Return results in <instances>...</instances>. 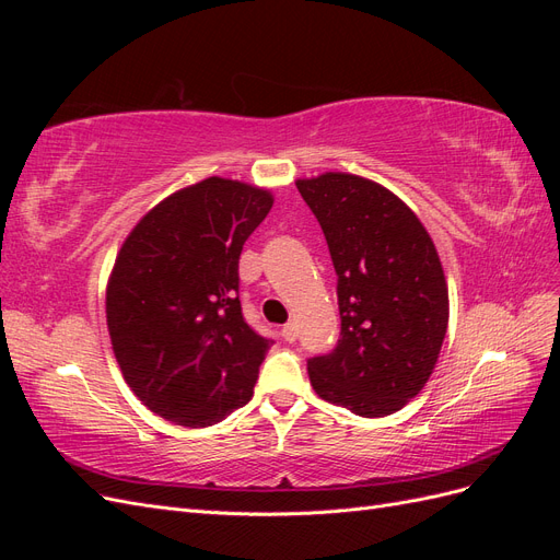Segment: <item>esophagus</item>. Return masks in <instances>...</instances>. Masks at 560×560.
<instances>
[{
    "label": "esophagus",
    "mask_w": 560,
    "mask_h": 560,
    "mask_svg": "<svg viewBox=\"0 0 560 560\" xmlns=\"http://www.w3.org/2000/svg\"><path fill=\"white\" fill-rule=\"evenodd\" d=\"M296 334H299V329H296V322H287V325L282 327V338H284V341H294V338H296Z\"/></svg>",
    "instance_id": "34e87169"
}]
</instances>
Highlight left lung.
<instances>
[{"label": "left lung", "mask_w": 560, "mask_h": 560, "mask_svg": "<svg viewBox=\"0 0 560 560\" xmlns=\"http://www.w3.org/2000/svg\"><path fill=\"white\" fill-rule=\"evenodd\" d=\"M325 231L338 276L341 338L308 360L317 397L383 418L425 383L448 327L442 259L416 212L383 184L350 173L296 179Z\"/></svg>", "instance_id": "1"}]
</instances>
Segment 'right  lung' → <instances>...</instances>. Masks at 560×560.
<instances>
[{
  "label": "right lung",
  "mask_w": 560,
  "mask_h": 560,
  "mask_svg": "<svg viewBox=\"0 0 560 560\" xmlns=\"http://www.w3.org/2000/svg\"><path fill=\"white\" fill-rule=\"evenodd\" d=\"M273 194L206 177L163 198L128 233L107 280V329L149 411L208 428L252 399L270 341L243 319L238 259Z\"/></svg>",
  "instance_id": "right-lung-1"
}]
</instances>
